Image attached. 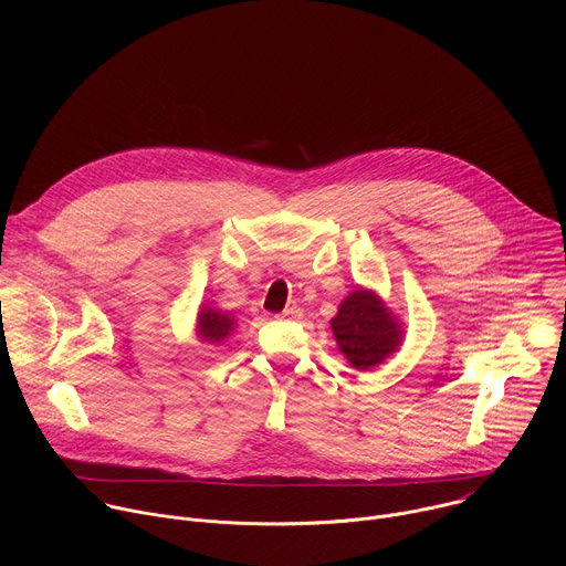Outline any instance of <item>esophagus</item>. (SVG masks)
I'll return each instance as SVG.
<instances>
[{"mask_svg":"<svg viewBox=\"0 0 566 566\" xmlns=\"http://www.w3.org/2000/svg\"><path fill=\"white\" fill-rule=\"evenodd\" d=\"M300 315H302V311H300V308H295V306H291V308L282 311V315H280V317H284V319H297Z\"/></svg>","mask_w":566,"mask_h":566,"instance_id":"esophagus-1","label":"esophagus"}]
</instances>
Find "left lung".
<instances>
[{"label": "left lung", "mask_w": 566, "mask_h": 566, "mask_svg": "<svg viewBox=\"0 0 566 566\" xmlns=\"http://www.w3.org/2000/svg\"><path fill=\"white\" fill-rule=\"evenodd\" d=\"M329 325L340 354L360 371L387 360L406 340V327L398 315L374 289L365 286H356L340 302Z\"/></svg>", "instance_id": "obj_1"}]
</instances>
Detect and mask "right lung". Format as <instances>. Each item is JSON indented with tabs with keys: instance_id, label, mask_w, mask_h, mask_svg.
Wrapping results in <instances>:
<instances>
[{
	"instance_id": "right-lung-1",
	"label": "right lung",
	"mask_w": 566,
	"mask_h": 566,
	"mask_svg": "<svg viewBox=\"0 0 566 566\" xmlns=\"http://www.w3.org/2000/svg\"><path fill=\"white\" fill-rule=\"evenodd\" d=\"M234 315L228 311H221L212 304H201L197 313V338L206 345H221L226 343L234 332Z\"/></svg>"
}]
</instances>
